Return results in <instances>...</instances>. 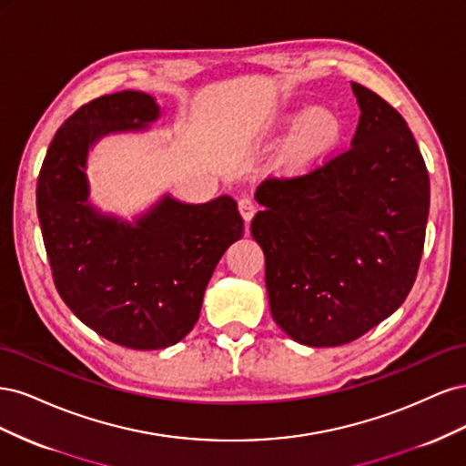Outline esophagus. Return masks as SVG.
Wrapping results in <instances>:
<instances>
[{"mask_svg": "<svg viewBox=\"0 0 466 466\" xmlns=\"http://www.w3.org/2000/svg\"><path fill=\"white\" fill-rule=\"evenodd\" d=\"M238 211H241V216H243V219L248 223L250 219H252V216H255V211H257V206H255V202H252L248 196H241V198H238Z\"/></svg>", "mask_w": 466, "mask_h": 466, "instance_id": "34e87169", "label": "esophagus"}]
</instances>
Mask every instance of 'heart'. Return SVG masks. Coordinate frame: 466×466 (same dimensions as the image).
I'll return each instance as SVG.
<instances>
[{"instance_id":"obj_1","label":"heart","mask_w":466,"mask_h":466,"mask_svg":"<svg viewBox=\"0 0 466 466\" xmlns=\"http://www.w3.org/2000/svg\"><path fill=\"white\" fill-rule=\"evenodd\" d=\"M281 128L293 130L278 157L286 173H305L327 161L344 136L342 120L329 108H295L281 116Z\"/></svg>"}]
</instances>
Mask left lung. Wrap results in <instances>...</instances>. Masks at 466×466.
I'll return each mask as SVG.
<instances>
[{
	"mask_svg": "<svg viewBox=\"0 0 466 466\" xmlns=\"http://www.w3.org/2000/svg\"><path fill=\"white\" fill-rule=\"evenodd\" d=\"M351 89L361 115L350 149L264 180L250 223L276 324L313 348L348 344L397 311L426 238L430 177L414 136L377 93Z\"/></svg>",
	"mask_w": 466,
	"mask_h": 466,
	"instance_id": "obj_1",
	"label": "left lung"
}]
</instances>
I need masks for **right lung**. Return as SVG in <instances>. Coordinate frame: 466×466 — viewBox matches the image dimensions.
I'll return each instance as SVG.
<instances>
[{"label": "right lung", "instance_id": "add662e5", "mask_svg": "<svg viewBox=\"0 0 466 466\" xmlns=\"http://www.w3.org/2000/svg\"><path fill=\"white\" fill-rule=\"evenodd\" d=\"M159 115L142 91L93 98L56 132L36 182L60 298L98 336L132 350L173 346L194 329L219 258L245 233L231 196L206 204L163 196L134 223L91 206L89 149L106 134L146 130Z\"/></svg>", "mask_w": 466, "mask_h": 466}]
</instances>
